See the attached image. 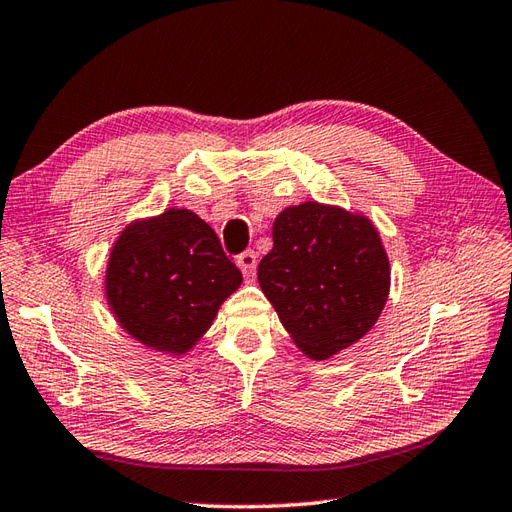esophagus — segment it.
<instances>
[{"label": "esophagus", "mask_w": 512, "mask_h": 512, "mask_svg": "<svg viewBox=\"0 0 512 512\" xmlns=\"http://www.w3.org/2000/svg\"><path fill=\"white\" fill-rule=\"evenodd\" d=\"M238 266H240V270H242V274H244L246 279L255 277V268H257V255H255V251L242 253V255L238 257Z\"/></svg>", "instance_id": "34e87169"}]
</instances>
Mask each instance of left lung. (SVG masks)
I'll list each match as a JSON object with an SVG mask.
<instances>
[{
  "label": "left lung",
  "mask_w": 512,
  "mask_h": 512,
  "mask_svg": "<svg viewBox=\"0 0 512 512\" xmlns=\"http://www.w3.org/2000/svg\"><path fill=\"white\" fill-rule=\"evenodd\" d=\"M257 281L294 344L331 359L370 333L389 296V257L372 220L305 201L274 218Z\"/></svg>",
  "instance_id": "left-lung-1"
}]
</instances>
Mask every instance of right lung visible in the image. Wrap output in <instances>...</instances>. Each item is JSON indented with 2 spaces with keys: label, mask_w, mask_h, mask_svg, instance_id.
<instances>
[{
  "label": "right lung",
  "mask_w": 512,
  "mask_h": 512,
  "mask_svg": "<svg viewBox=\"0 0 512 512\" xmlns=\"http://www.w3.org/2000/svg\"><path fill=\"white\" fill-rule=\"evenodd\" d=\"M242 285L216 231L190 209L129 222L106 266V300L121 329L151 350L181 357Z\"/></svg>",
  "instance_id": "obj_1"
}]
</instances>
